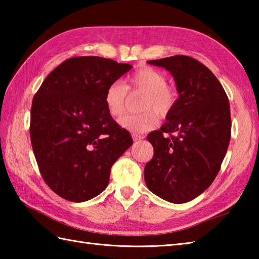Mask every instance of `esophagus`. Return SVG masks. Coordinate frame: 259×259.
<instances>
[{"label":"esophagus","instance_id":"1","mask_svg":"<svg viewBox=\"0 0 259 259\" xmlns=\"http://www.w3.org/2000/svg\"><path fill=\"white\" fill-rule=\"evenodd\" d=\"M133 138H134V140L135 141H139V140H142L145 138L144 136H141V135H133Z\"/></svg>","mask_w":259,"mask_h":259}]
</instances>
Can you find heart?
<instances>
[{"instance_id": "b5f03b06", "label": "heart", "mask_w": 259, "mask_h": 259, "mask_svg": "<svg viewBox=\"0 0 259 259\" xmlns=\"http://www.w3.org/2000/svg\"><path fill=\"white\" fill-rule=\"evenodd\" d=\"M128 90L145 92L141 98L140 109L144 112L126 114L119 120V124L123 129L133 134L145 133L157 124L158 114L164 115L172 109L177 98V93L167 85V78L161 71L149 67L137 70L125 80V85L120 81L112 82L104 92V104L110 115L120 117L124 112Z\"/></svg>"}]
</instances>
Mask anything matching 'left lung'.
Returning a JSON list of instances; mask_svg holds the SVG:
<instances>
[{"label": "left lung", "instance_id": "obj_1", "mask_svg": "<svg viewBox=\"0 0 259 259\" xmlns=\"http://www.w3.org/2000/svg\"><path fill=\"white\" fill-rule=\"evenodd\" d=\"M148 63L169 71L179 98L161 128L147 137L153 157L145 167V181L163 200L185 203L201 195L221 169L232 130L228 98L196 59L175 56Z\"/></svg>", "mask_w": 259, "mask_h": 259}]
</instances>
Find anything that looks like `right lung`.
<instances>
[{"mask_svg":"<svg viewBox=\"0 0 259 259\" xmlns=\"http://www.w3.org/2000/svg\"><path fill=\"white\" fill-rule=\"evenodd\" d=\"M131 68L95 56L69 59L33 98V152L47 185L64 199L82 202L100 195L112 164L133 145L103 100L107 88Z\"/></svg>","mask_w":259,"mask_h":259,"instance_id":"1","label":"right lung"}]
</instances>
